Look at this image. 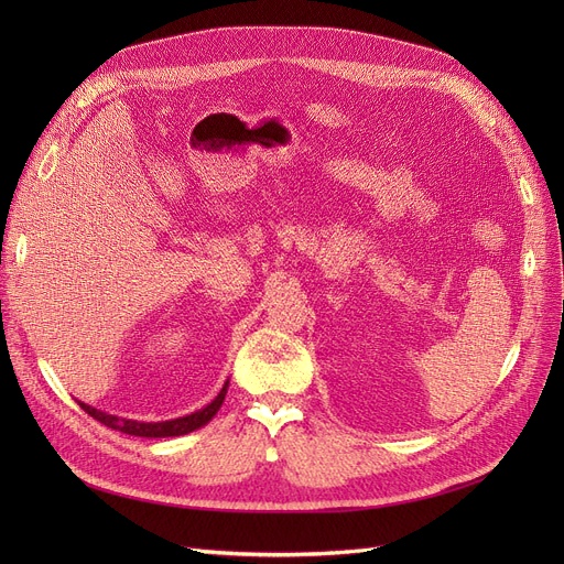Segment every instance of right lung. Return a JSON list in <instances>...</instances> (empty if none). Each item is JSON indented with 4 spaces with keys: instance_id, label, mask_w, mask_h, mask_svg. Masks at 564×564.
Wrapping results in <instances>:
<instances>
[{
    "instance_id": "add662e5",
    "label": "right lung",
    "mask_w": 564,
    "mask_h": 564,
    "mask_svg": "<svg viewBox=\"0 0 564 564\" xmlns=\"http://www.w3.org/2000/svg\"><path fill=\"white\" fill-rule=\"evenodd\" d=\"M226 391H228V381L224 383V389L219 391V395L207 404L205 409L200 411H194L189 413V416H183V419H175V421H164V423H139V421H128V419H118V416H111V413H105V411H98L94 406H88L84 402L82 409L88 413V416H94L96 421H100L102 425L111 427V430H118L123 434H132V436H148V438H162V436H181V434H189L198 427H203L207 421H210L215 413L219 411L224 398H226Z\"/></svg>"
}]
</instances>
